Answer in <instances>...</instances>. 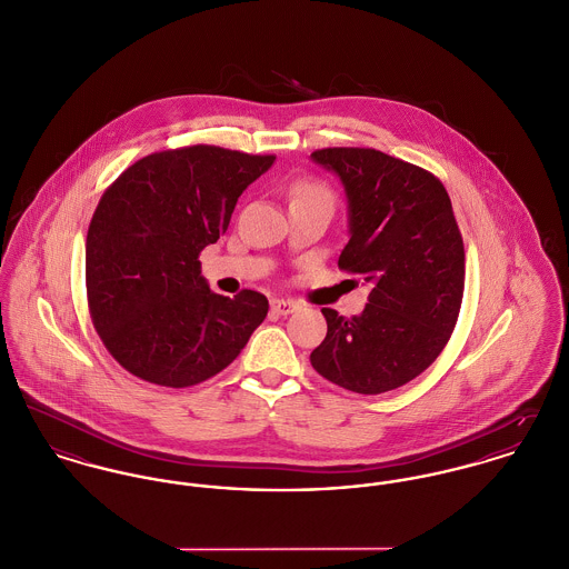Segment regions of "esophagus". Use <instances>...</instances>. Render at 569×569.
I'll return each mask as SVG.
<instances>
[{
	"instance_id": "obj_1",
	"label": "esophagus",
	"mask_w": 569,
	"mask_h": 569,
	"mask_svg": "<svg viewBox=\"0 0 569 569\" xmlns=\"http://www.w3.org/2000/svg\"><path fill=\"white\" fill-rule=\"evenodd\" d=\"M300 309V305L298 302H293V300H271V310L273 312H278V315H289V312H296V310Z\"/></svg>"
}]
</instances>
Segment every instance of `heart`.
I'll use <instances>...</instances> for the list:
<instances>
[{
	"label": "heart",
	"mask_w": 569,
	"mask_h": 569,
	"mask_svg": "<svg viewBox=\"0 0 569 569\" xmlns=\"http://www.w3.org/2000/svg\"><path fill=\"white\" fill-rule=\"evenodd\" d=\"M293 198H321V200H330L332 202V196L330 191L321 184V182H300L296 189H293Z\"/></svg>",
	"instance_id": "1"
}]
</instances>
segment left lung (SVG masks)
Masks as SVG:
<instances>
[{"mask_svg":"<svg viewBox=\"0 0 569 569\" xmlns=\"http://www.w3.org/2000/svg\"><path fill=\"white\" fill-rule=\"evenodd\" d=\"M350 202V241L339 269L371 284L359 317L321 309L328 332L312 350L319 376L348 391L378 396L428 369L459 319L466 248L441 180L373 148H323Z\"/></svg>","mask_w":569,"mask_h":569,"instance_id":"left-lung-1","label":"left lung"}]
</instances>
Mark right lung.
Segmentation results:
<instances>
[{
    "mask_svg": "<svg viewBox=\"0 0 569 569\" xmlns=\"http://www.w3.org/2000/svg\"><path fill=\"white\" fill-rule=\"evenodd\" d=\"M273 154L189 146L143 156L100 198L87 234V305L110 357L158 387L184 389L234 361L269 302L212 293L202 250Z\"/></svg>",
    "mask_w": 569,
    "mask_h": 569,
    "instance_id": "1",
    "label": "right lung"
}]
</instances>
